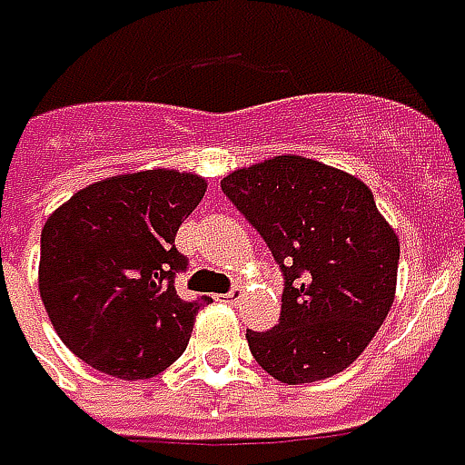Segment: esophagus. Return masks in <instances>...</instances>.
Masks as SVG:
<instances>
[{
	"instance_id": "1",
	"label": "esophagus",
	"mask_w": 465,
	"mask_h": 465,
	"mask_svg": "<svg viewBox=\"0 0 465 465\" xmlns=\"http://www.w3.org/2000/svg\"><path fill=\"white\" fill-rule=\"evenodd\" d=\"M242 297H243L242 287H233L232 292H226V294H223V302H229V304H236V302L242 300Z\"/></svg>"
}]
</instances>
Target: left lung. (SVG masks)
Here are the masks:
<instances>
[{"label":"left lung","instance_id":"8db88e82","mask_svg":"<svg viewBox=\"0 0 465 465\" xmlns=\"http://www.w3.org/2000/svg\"><path fill=\"white\" fill-rule=\"evenodd\" d=\"M222 188L284 274L279 324L246 332L256 362L287 385L350 368L385 322L398 284L401 242L372 191L292 153L236 168Z\"/></svg>","mask_w":465,"mask_h":465}]
</instances>
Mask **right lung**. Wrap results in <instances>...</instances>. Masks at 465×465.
<instances>
[{
	"instance_id": "obj_1",
	"label": "right lung",
	"mask_w": 465,
	"mask_h": 465,
	"mask_svg": "<svg viewBox=\"0 0 465 465\" xmlns=\"http://www.w3.org/2000/svg\"><path fill=\"white\" fill-rule=\"evenodd\" d=\"M206 178L153 168L80 188L42 229L40 297L54 332L90 368L145 380L183 355L211 302L181 300L176 232Z\"/></svg>"
}]
</instances>
